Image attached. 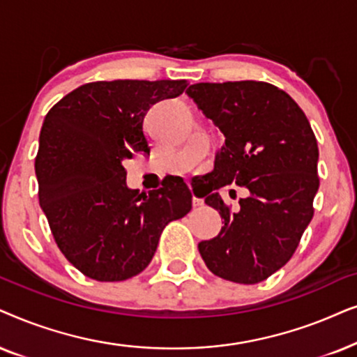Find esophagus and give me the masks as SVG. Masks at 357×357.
<instances>
[{"mask_svg": "<svg viewBox=\"0 0 357 357\" xmlns=\"http://www.w3.org/2000/svg\"><path fill=\"white\" fill-rule=\"evenodd\" d=\"M192 206L194 207H201V206H204V201H202L201 197L194 196V194H192Z\"/></svg>", "mask_w": 357, "mask_h": 357, "instance_id": "1", "label": "esophagus"}]
</instances>
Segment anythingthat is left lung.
<instances>
[{
	"label": "left lung",
	"instance_id": "obj_1",
	"mask_svg": "<svg viewBox=\"0 0 357 357\" xmlns=\"http://www.w3.org/2000/svg\"><path fill=\"white\" fill-rule=\"evenodd\" d=\"M186 93L225 135L206 197L223 227L199 243V253L218 278L258 284L292 258L313 217L320 186L315 134L298 104L274 84L196 83ZM231 182L250 191L235 213L216 192Z\"/></svg>",
	"mask_w": 357,
	"mask_h": 357
}]
</instances>
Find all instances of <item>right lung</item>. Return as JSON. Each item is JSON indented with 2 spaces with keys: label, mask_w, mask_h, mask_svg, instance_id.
Wrapping results in <instances>:
<instances>
[{
  "label": "right lung",
  "mask_w": 357,
  "mask_h": 357,
  "mask_svg": "<svg viewBox=\"0 0 357 357\" xmlns=\"http://www.w3.org/2000/svg\"><path fill=\"white\" fill-rule=\"evenodd\" d=\"M186 79L94 82L47 112L36 156L39 202L65 258L94 281L140 274L163 228L192 207L176 176L146 194L129 189L123 160L150 153L144 117L151 104L176 98Z\"/></svg>",
  "instance_id": "1"
}]
</instances>
